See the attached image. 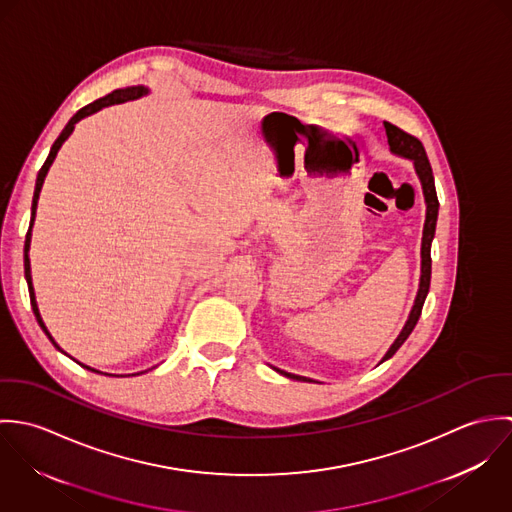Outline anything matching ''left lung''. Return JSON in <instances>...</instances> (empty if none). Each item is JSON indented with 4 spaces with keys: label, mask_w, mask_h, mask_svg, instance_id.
<instances>
[{
    "label": "left lung",
    "mask_w": 512,
    "mask_h": 512,
    "mask_svg": "<svg viewBox=\"0 0 512 512\" xmlns=\"http://www.w3.org/2000/svg\"><path fill=\"white\" fill-rule=\"evenodd\" d=\"M384 128H386V136H388V146L392 149V153H398L402 157H408L414 161V167H416V173L422 181V189H424V197H426V205H428V211H426V224H424V238H422V278H420V290L416 295V303L412 307V313L402 329V333L398 335V339L394 341V345L388 349V353L384 355L382 361L390 359L402 345L404 341L410 337V333L414 331L420 315H422V307H424V301H426V295L430 292V280H432V240H434V234H436V222H438V193H436V183H434V173H432V165H430V159L426 155V149L422 146V142L400 130L398 126L390 124V122H384ZM282 372L284 376L293 378V380H307L305 376H297L292 372H284V370H278Z\"/></svg>",
    "instance_id": "8db88e82"
}]
</instances>
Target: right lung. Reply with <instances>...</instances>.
<instances>
[{"label": "right lung", "instance_id": "obj_1", "mask_svg": "<svg viewBox=\"0 0 512 512\" xmlns=\"http://www.w3.org/2000/svg\"><path fill=\"white\" fill-rule=\"evenodd\" d=\"M147 90L144 86H132V88H124V90H114V92H110V94H106L104 98H98V100H94V102H90L88 106H84V108H80L76 114H74L73 118L69 120V124L65 126V130L61 132V136L55 140V144L51 147V151H49V157L45 159V163H43V167L39 169V175H37V183H35V193H33V205H31V224H29V230H27V236H25V278H27V286H29V297H31V307H33V313H35V317H37V321H39V325H41V329L47 333V337L53 341V337L49 335V331H47V327H45V323H43V319H41V315H39V309H37V301H35V292H33V284H31V266H29V256H27V252H29V244H31V226H33V220H35V211H37V201H39V193H41V187H43V181H45V175H47V171H49V167H51V163H53V159L57 157V151L61 149L63 146V142L71 136V132L74 130V124L78 122V120H82L84 116H88V114H94V112H98L100 108H104V106H110V104H120V102H126V100H134V98H140L142 94H146ZM53 345L59 349V345L53 341ZM86 368H90V366H86ZM90 370H94V368H90Z\"/></svg>", "mask_w": 512, "mask_h": 512}]
</instances>
